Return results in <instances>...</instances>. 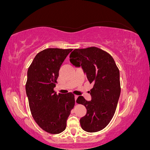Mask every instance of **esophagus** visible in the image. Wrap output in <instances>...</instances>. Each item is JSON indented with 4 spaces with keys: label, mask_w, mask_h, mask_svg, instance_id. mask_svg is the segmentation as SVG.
<instances>
[{
    "label": "esophagus",
    "mask_w": 150,
    "mask_h": 150,
    "mask_svg": "<svg viewBox=\"0 0 150 150\" xmlns=\"http://www.w3.org/2000/svg\"><path fill=\"white\" fill-rule=\"evenodd\" d=\"M78 98V95H75V96H74V98H75V101H76V99H77V98Z\"/></svg>",
    "instance_id": "esophagus-1"
}]
</instances>
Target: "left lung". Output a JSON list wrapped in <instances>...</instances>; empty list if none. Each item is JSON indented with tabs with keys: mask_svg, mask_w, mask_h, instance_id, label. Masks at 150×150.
<instances>
[{
	"mask_svg": "<svg viewBox=\"0 0 150 150\" xmlns=\"http://www.w3.org/2000/svg\"><path fill=\"white\" fill-rule=\"evenodd\" d=\"M69 57L74 66H81L89 82L93 84L91 100L86 101L82 96L76 100L87 110L80 119L81 128L89 133L101 131L112 118L120 98L118 68L110 54L96 47L76 49Z\"/></svg>",
	"mask_w": 150,
	"mask_h": 150,
	"instance_id": "1",
	"label": "left lung"
}]
</instances>
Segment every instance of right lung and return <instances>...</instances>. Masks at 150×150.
<instances>
[{
	"label": "right lung",
	"mask_w": 150,
	"mask_h": 150,
	"mask_svg": "<svg viewBox=\"0 0 150 150\" xmlns=\"http://www.w3.org/2000/svg\"><path fill=\"white\" fill-rule=\"evenodd\" d=\"M72 49L48 48L36 55L28 68L25 91L31 114L40 128L51 134L66 129L75 104L71 93L57 94L54 91L59 71Z\"/></svg>",
	"instance_id": "add662e5"
}]
</instances>
